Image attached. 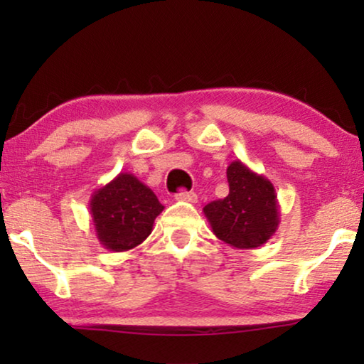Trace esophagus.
Masks as SVG:
<instances>
[{
  "label": "esophagus",
  "instance_id": "esophagus-1",
  "mask_svg": "<svg viewBox=\"0 0 364 364\" xmlns=\"http://www.w3.org/2000/svg\"><path fill=\"white\" fill-rule=\"evenodd\" d=\"M176 198L177 200H182V202H191V203H197V193L193 192H178L176 193Z\"/></svg>",
  "mask_w": 364,
  "mask_h": 364
}]
</instances>
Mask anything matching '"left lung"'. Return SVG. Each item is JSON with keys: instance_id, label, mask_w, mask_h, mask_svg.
I'll use <instances>...</instances> for the list:
<instances>
[{"instance_id": "1", "label": "left lung", "mask_w": 364, "mask_h": 364, "mask_svg": "<svg viewBox=\"0 0 364 364\" xmlns=\"http://www.w3.org/2000/svg\"><path fill=\"white\" fill-rule=\"evenodd\" d=\"M227 178L228 196L203 207V215L223 243L242 250L262 247L280 225L275 187L238 159L227 167Z\"/></svg>"}]
</instances>
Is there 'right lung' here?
<instances>
[{
    "mask_svg": "<svg viewBox=\"0 0 364 364\" xmlns=\"http://www.w3.org/2000/svg\"><path fill=\"white\" fill-rule=\"evenodd\" d=\"M89 210L101 245L111 252H127L151 235L164 205L136 176L121 172L94 191Z\"/></svg>",
    "mask_w": 364,
    "mask_h": 364,
    "instance_id": "right-lung-1",
    "label": "right lung"
}]
</instances>
